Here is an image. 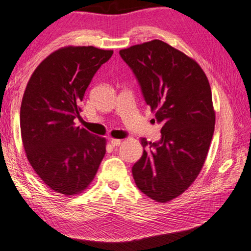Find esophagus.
<instances>
[{"mask_svg": "<svg viewBox=\"0 0 251 251\" xmlns=\"http://www.w3.org/2000/svg\"><path fill=\"white\" fill-rule=\"evenodd\" d=\"M110 143L112 145V147H118L121 145V140H119V139H111Z\"/></svg>", "mask_w": 251, "mask_h": 251, "instance_id": "1", "label": "esophagus"}]
</instances>
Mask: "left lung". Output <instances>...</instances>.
I'll list each match as a JSON object with an SVG mask.
<instances>
[{"label":"left lung","instance_id":"8db88e82","mask_svg":"<svg viewBox=\"0 0 251 251\" xmlns=\"http://www.w3.org/2000/svg\"><path fill=\"white\" fill-rule=\"evenodd\" d=\"M140 84L161 139H141L143 154L132 167L137 187L168 202L183 194L206 161L216 114L209 81L194 59L163 41L152 40L120 52Z\"/></svg>","mask_w":251,"mask_h":251}]
</instances>
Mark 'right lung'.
Listing matches in <instances>:
<instances>
[{"label": "right lung", "mask_w": 251, "mask_h": 251, "mask_svg": "<svg viewBox=\"0 0 251 251\" xmlns=\"http://www.w3.org/2000/svg\"><path fill=\"white\" fill-rule=\"evenodd\" d=\"M112 50L65 47L39 64L23 94L20 126L28 162L52 190L87 189L105 154V139L75 126L85 90Z\"/></svg>", "instance_id": "right-lung-1"}]
</instances>
